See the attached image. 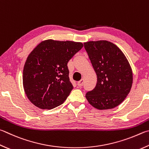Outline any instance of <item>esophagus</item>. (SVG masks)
Returning a JSON list of instances; mask_svg holds the SVG:
<instances>
[{
	"label": "esophagus",
	"instance_id": "obj_1",
	"mask_svg": "<svg viewBox=\"0 0 149 149\" xmlns=\"http://www.w3.org/2000/svg\"><path fill=\"white\" fill-rule=\"evenodd\" d=\"M83 83H84V79H81L79 81L77 82V85L81 87V86H82L83 85Z\"/></svg>",
	"mask_w": 149,
	"mask_h": 149
}]
</instances>
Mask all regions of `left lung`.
I'll return each mask as SVG.
<instances>
[{
	"label": "left lung",
	"instance_id": "1",
	"mask_svg": "<svg viewBox=\"0 0 149 149\" xmlns=\"http://www.w3.org/2000/svg\"><path fill=\"white\" fill-rule=\"evenodd\" d=\"M97 75L96 85L86 94L91 105L98 109H113L126 98L132 88L131 66L117 45L106 40L84 43Z\"/></svg>",
	"mask_w": 149,
	"mask_h": 149
}]
</instances>
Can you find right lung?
Masks as SVG:
<instances>
[{
	"mask_svg": "<svg viewBox=\"0 0 149 149\" xmlns=\"http://www.w3.org/2000/svg\"><path fill=\"white\" fill-rule=\"evenodd\" d=\"M83 47L81 42L47 40L29 54L23 84L26 96L35 106L51 109L66 100L74 88L67 64Z\"/></svg>",
	"mask_w": 149,
	"mask_h": 149,
	"instance_id": "obj_1",
	"label": "right lung"
}]
</instances>
